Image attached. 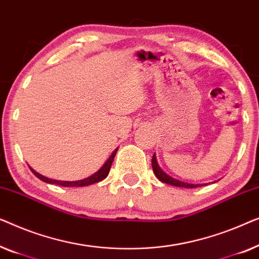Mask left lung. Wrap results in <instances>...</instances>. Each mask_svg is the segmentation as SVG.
<instances>
[{
	"instance_id": "obj_1",
	"label": "left lung",
	"mask_w": 259,
	"mask_h": 259,
	"mask_svg": "<svg viewBox=\"0 0 259 259\" xmlns=\"http://www.w3.org/2000/svg\"><path fill=\"white\" fill-rule=\"evenodd\" d=\"M151 164H152V170H154V174L156 175V177H157L161 182H163V183H166V184H170V185H175V187L190 188V189L202 187V185H206V184H189V183H184V182L177 181V180H175V178L170 177L169 175H166L164 171H163L161 167H159L157 161H156L155 154H154V156H152Z\"/></svg>"
}]
</instances>
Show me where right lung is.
Here are the masks:
<instances>
[{
    "label": "right lung",
    "instance_id": "right-lung-1",
    "mask_svg": "<svg viewBox=\"0 0 259 259\" xmlns=\"http://www.w3.org/2000/svg\"><path fill=\"white\" fill-rule=\"evenodd\" d=\"M116 152H117V149H115L114 152H112L110 157L107 162H105V164L101 167L100 170L97 171V172H95L93 176H90L88 178H84V180H81V181H75V182H64V181H55V180H50V178H47L45 176H42V175H39L38 172H36L34 169L30 170L32 171V174L35 175L36 177L39 178V180L46 182V183H50V184H57V185H62V187H85V185H90V184H94V183H97V182L100 181H103L105 177L108 176L109 171H110V167L112 164V161H114V157L116 155Z\"/></svg>",
    "mask_w": 259,
    "mask_h": 259
}]
</instances>
